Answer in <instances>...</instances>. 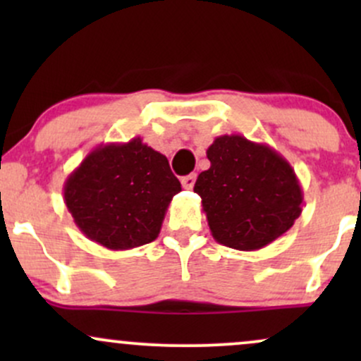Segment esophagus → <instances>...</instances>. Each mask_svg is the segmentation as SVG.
Returning a JSON list of instances; mask_svg holds the SVG:
<instances>
[{"instance_id":"obj_1","label":"esophagus","mask_w":361,"mask_h":361,"mask_svg":"<svg viewBox=\"0 0 361 361\" xmlns=\"http://www.w3.org/2000/svg\"><path fill=\"white\" fill-rule=\"evenodd\" d=\"M195 180H197V175H188V176H183V180H181V185H183V188L186 190H192L193 185H195Z\"/></svg>"}]
</instances>
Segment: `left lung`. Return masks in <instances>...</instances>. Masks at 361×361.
<instances>
[{"label":"left lung","mask_w":361,"mask_h":361,"mask_svg":"<svg viewBox=\"0 0 361 361\" xmlns=\"http://www.w3.org/2000/svg\"><path fill=\"white\" fill-rule=\"evenodd\" d=\"M210 168L195 183L219 244L256 251L285 234L302 214L304 193L293 168L267 144L221 135L207 149Z\"/></svg>","instance_id":"8db88e82"}]
</instances>
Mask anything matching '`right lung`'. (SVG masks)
<instances>
[{"instance_id": "1", "label": "right lung", "mask_w": 361, "mask_h": 361, "mask_svg": "<svg viewBox=\"0 0 361 361\" xmlns=\"http://www.w3.org/2000/svg\"><path fill=\"white\" fill-rule=\"evenodd\" d=\"M181 183L166 156L140 137L94 147L64 183V204L91 241L132 250L159 235Z\"/></svg>"}]
</instances>
